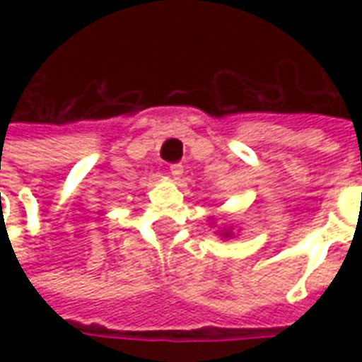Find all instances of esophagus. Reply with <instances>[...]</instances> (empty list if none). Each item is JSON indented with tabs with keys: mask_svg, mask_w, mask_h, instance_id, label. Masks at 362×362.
<instances>
[{
	"mask_svg": "<svg viewBox=\"0 0 362 362\" xmlns=\"http://www.w3.org/2000/svg\"><path fill=\"white\" fill-rule=\"evenodd\" d=\"M170 175H173V178H175V180H178V178L184 175V167H182L180 163L170 165Z\"/></svg>",
	"mask_w": 362,
	"mask_h": 362,
	"instance_id": "esophagus-1",
	"label": "esophagus"
}]
</instances>
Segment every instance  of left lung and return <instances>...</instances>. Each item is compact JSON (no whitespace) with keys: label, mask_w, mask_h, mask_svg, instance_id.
I'll list each match as a JSON object with an SVG mask.
<instances>
[{"label":"left lung","mask_w":362,"mask_h":362,"mask_svg":"<svg viewBox=\"0 0 362 362\" xmlns=\"http://www.w3.org/2000/svg\"><path fill=\"white\" fill-rule=\"evenodd\" d=\"M210 223H212V221H210ZM218 233H220L221 238H233V237H235V235H233V227H223V229H221V231H218Z\"/></svg>","instance_id":"left-lung-1"}]
</instances>
